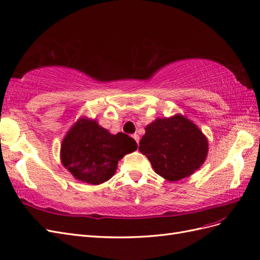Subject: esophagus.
I'll list each match as a JSON object with an SVG mask.
<instances>
[{"instance_id":"esophagus-1","label":"esophagus","mask_w":260,"mask_h":260,"mask_svg":"<svg viewBox=\"0 0 260 260\" xmlns=\"http://www.w3.org/2000/svg\"><path fill=\"white\" fill-rule=\"evenodd\" d=\"M133 138L135 139V142H136L137 144H139V136H138L137 134H134V135H133Z\"/></svg>"}]
</instances>
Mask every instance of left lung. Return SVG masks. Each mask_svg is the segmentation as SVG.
I'll return each instance as SVG.
<instances>
[{
  "instance_id": "1",
  "label": "left lung",
  "mask_w": 260,
  "mask_h": 260,
  "mask_svg": "<svg viewBox=\"0 0 260 260\" xmlns=\"http://www.w3.org/2000/svg\"><path fill=\"white\" fill-rule=\"evenodd\" d=\"M145 129L138 149L160 176L179 181L204 163L208 142L202 131L184 116L157 118Z\"/></svg>"
}]
</instances>
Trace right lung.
Wrapping results in <instances>:
<instances>
[{
	"label": "right lung",
	"instance_id": "add662e5",
	"mask_svg": "<svg viewBox=\"0 0 260 260\" xmlns=\"http://www.w3.org/2000/svg\"><path fill=\"white\" fill-rule=\"evenodd\" d=\"M137 144L124 133L112 135L95 121L80 118L61 146V160L75 179L98 185L110 180L117 163Z\"/></svg>",
	"mask_w": 260,
	"mask_h": 260
}]
</instances>
